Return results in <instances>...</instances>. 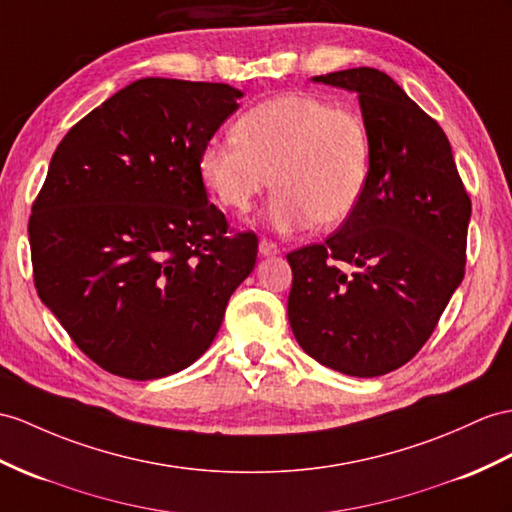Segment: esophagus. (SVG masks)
<instances>
[{
	"instance_id": "obj_1",
	"label": "esophagus",
	"mask_w": 512,
	"mask_h": 512,
	"mask_svg": "<svg viewBox=\"0 0 512 512\" xmlns=\"http://www.w3.org/2000/svg\"><path fill=\"white\" fill-rule=\"evenodd\" d=\"M258 252H260V256H276L280 252V247L273 243V241H269V239H260Z\"/></svg>"
}]
</instances>
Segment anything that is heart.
Returning a JSON list of instances; mask_svg holds the SVG:
<instances>
[{
    "instance_id": "b5f03b06",
    "label": "heart",
    "mask_w": 512,
    "mask_h": 512,
    "mask_svg": "<svg viewBox=\"0 0 512 512\" xmlns=\"http://www.w3.org/2000/svg\"><path fill=\"white\" fill-rule=\"evenodd\" d=\"M199 178L236 215L254 208L273 178L267 226L276 232L339 228L365 195L371 145L356 112L306 93L265 99L234 121L232 136L199 152Z\"/></svg>"
}]
</instances>
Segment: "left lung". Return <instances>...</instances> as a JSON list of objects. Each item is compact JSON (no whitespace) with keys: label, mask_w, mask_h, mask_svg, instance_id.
<instances>
[{"label":"left lung","mask_w":512,"mask_h":512,"mask_svg":"<svg viewBox=\"0 0 512 512\" xmlns=\"http://www.w3.org/2000/svg\"><path fill=\"white\" fill-rule=\"evenodd\" d=\"M313 82L358 95L371 167L339 232L286 256L289 323L317 363L376 378L421 350L463 282L471 199L439 123L386 73L358 67Z\"/></svg>","instance_id":"obj_1"}]
</instances>
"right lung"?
Masks as SVG:
<instances>
[{"label": "right lung", "instance_id": "add662e5", "mask_svg": "<svg viewBox=\"0 0 512 512\" xmlns=\"http://www.w3.org/2000/svg\"><path fill=\"white\" fill-rule=\"evenodd\" d=\"M219 82L143 78L60 141L30 217L34 284L102 369L156 380L193 365L254 271V232L208 204L199 152L239 108Z\"/></svg>", "mask_w": 512, "mask_h": 512}]
</instances>
